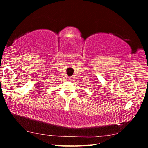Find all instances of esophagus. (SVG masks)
<instances>
[{"label":"esophagus","instance_id":"34e87169","mask_svg":"<svg viewBox=\"0 0 148 148\" xmlns=\"http://www.w3.org/2000/svg\"><path fill=\"white\" fill-rule=\"evenodd\" d=\"M69 81H73V77H69Z\"/></svg>","mask_w":148,"mask_h":148}]
</instances>
